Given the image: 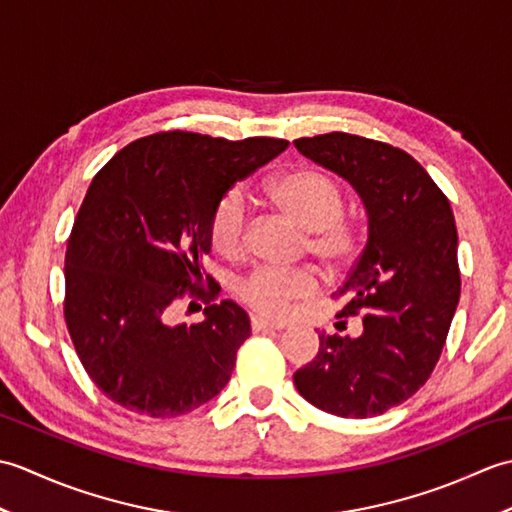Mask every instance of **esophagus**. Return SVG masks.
<instances>
[{
	"label": "esophagus",
	"mask_w": 512,
	"mask_h": 512,
	"mask_svg": "<svg viewBox=\"0 0 512 512\" xmlns=\"http://www.w3.org/2000/svg\"><path fill=\"white\" fill-rule=\"evenodd\" d=\"M250 328H253V332H259V330H284L286 325L284 323H277V321H268L264 317H253V319H250Z\"/></svg>",
	"instance_id": "34e87169"
}]
</instances>
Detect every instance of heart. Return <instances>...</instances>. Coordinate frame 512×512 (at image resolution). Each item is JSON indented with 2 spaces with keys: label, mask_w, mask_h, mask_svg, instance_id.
<instances>
[{
  "label": "heart",
  "mask_w": 512,
  "mask_h": 512,
  "mask_svg": "<svg viewBox=\"0 0 512 512\" xmlns=\"http://www.w3.org/2000/svg\"><path fill=\"white\" fill-rule=\"evenodd\" d=\"M266 200L273 209L308 233L306 248L325 266L347 264L356 250L354 228L341 220L345 198L339 184L321 171L292 169L279 173L266 184ZM211 244L224 257L237 259L246 253L248 209L239 189L226 191L217 200L209 222ZM317 292V279L310 270L257 268L242 277L235 295L248 308L264 317H284L295 301Z\"/></svg>",
  "instance_id": "1"
}]
</instances>
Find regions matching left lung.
Masks as SVG:
<instances>
[{
	"label": "left lung",
	"mask_w": 512,
	"mask_h": 512,
	"mask_svg": "<svg viewBox=\"0 0 512 512\" xmlns=\"http://www.w3.org/2000/svg\"><path fill=\"white\" fill-rule=\"evenodd\" d=\"M303 156L343 178L367 213V244L336 290L339 317L363 332H319V352L295 372L310 405L372 418L427 383L460 301L458 231L451 204L418 160L378 140L332 132L299 138Z\"/></svg>",
	"instance_id": "1"
}]
</instances>
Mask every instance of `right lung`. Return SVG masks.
Returning <instances> with one entry per match:
<instances>
[{
  "label": "right lung",
  "instance_id": "right-lung-1",
  "mask_svg": "<svg viewBox=\"0 0 512 512\" xmlns=\"http://www.w3.org/2000/svg\"><path fill=\"white\" fill-rule=\"evenodd\" d=\"M286 147L279 138L167 132L127 145L96 173L65 250L63 312L107 398L140 416L176 418L231 380L248 314L224 299L187 325L171 323V310L184 290L200 297L217 200ZM217 290L211 284L209 297Z\"/></svg>",
  "mask_w": 512,
  "mask_h": 512
}]
</instances>
